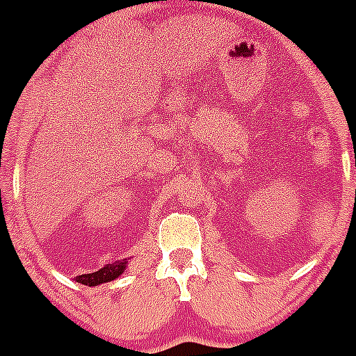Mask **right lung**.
Here are the masks:
<instances>
[{"label": "right lung", "mask_w": 356, "mask_h": 356, "mask_svg": "<svg viewBox=\"0 0 356 356\" xmlns=\"http://www.w3.org/2000/svg\"><path fill=\"white\" fill-rule=\"evenodd\" d=\"M125 264H127L125 260H118V261H113V264L103 265L99 270L92 272V274L77 275L75 281L81 282V284L84 286H98V284H103V282H110L113 281V279H117L118 275L125 270Z\"/></svg>", "instance_id": "1"}]
</instances>
